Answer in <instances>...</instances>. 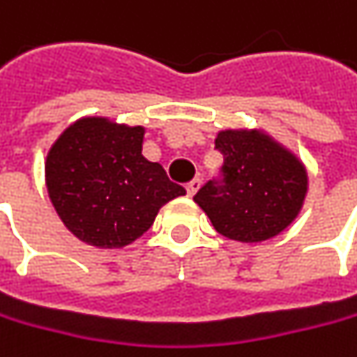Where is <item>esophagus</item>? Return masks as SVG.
I'll return each instance as SVG.
<instances>
[{
    "label": "esophagus",
    "mask_w": 357,
    "mask_h": 357,
    "mask_svg": "<svg viewBox=\"0 0 357 357\" xmlns=\"http://www.w3.org/2000/svg\"><path fill=\"white\" fill-rule=\"evenodd\" d=\"M201 183H203L201 178H192L190 183H187V192H188V197H195V192H197V190L201 188Z\"/></svg>",
    "instance_id": "esophagus-1"
}]
</instances>
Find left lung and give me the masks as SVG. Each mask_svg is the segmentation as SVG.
Here are the masks:
<instances>
[{
  "instance_id": "obj_1",
  "label": "left lung",
  "mask_w": 357,
  "mask_h": 357,
  "mask_svg": "<svg viewBox=\"0 0 357 357\" xmlns=\"http://www.w3.org/2000/svg\"><path fill=\"white\" fill-rule=\"evenodd\" d=\"M221 178L208 181L195 203L227 239L261 243L285 231L299 215L307 172L294 152L259 130H221Z\"/></svg>"
}]
</instances>
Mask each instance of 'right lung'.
<instances>
[{
    "instance_id": "obj_1",
    "label": "right lung",
    "mask_w": 357,
    "mask_h": 357,
    "mask_svg": "<svg viewBox=\"0 0 357 357\" xmlns=\"http://www.w3.org/2000/svg\"><path fill=\"white\" fill-rule=\"evenodd\" d=\"M142 126L82 118L45 158V185L62 223L100 249H120L144 235L158 208L187 195L158 162L142 156Z\"/></svg>"
}]
</instances>
